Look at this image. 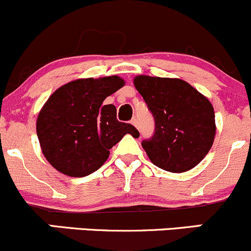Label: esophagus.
Returning <instances> with one entry per match:
<instances>
[{
	"mask_svg": "<svg viewBox=\"0 0 251 251\" xmlns=\"http://www.w3.org/2000/svg\"><path fill=\"white\" fill-rule=\"evenodd\" d=\"M131 124H132L134 127H138V123H137V119H132V120H131Z\"/></svg>",
	"mask_w": 251,
	"mask_h": 251,
	"instance_id": "esophagus-1",
	"label": "esophagus"
}]
</instances>
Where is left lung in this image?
I'll return each instance as SVG.
<instances>
[{
    "label": "left lung",
    "instance_id": "1",
    "mask_svg": "<svg viewBox=\"0 0 251 251\" xmlns=\"http://www.w3.org/2000/svg\"><path fill=\"white\" fill-rule=\"evenodd\" d=\"M133 83L155 120L152 137L142 142L150 161L173 173L199 165L216 130L209 100L181 79L138 75Z\"/></svg>",
    "mask_w": 251,
    "mask_h": 251
}]
</instances>
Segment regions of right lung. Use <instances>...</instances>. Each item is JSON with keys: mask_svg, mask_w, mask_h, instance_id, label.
Segmentation results:
<instances>
[{"mask_svg": "<svg viewBox=\"0 0 251 251\" xmlns=\"http://www.w3.org/2000/svg\"><path fill=\"white\" fill-rule=\"evenodd\" d=\"M124 84L118 75L77 79L49 97L37 118V136L55 170L78 178L89 176L126 133L139 137L134 126L118 120L115 105L103 104Z\"/></svg>", "mask_w": 251, "mask_h": 251, "instance_id": "add662e5", "label": "right lung"}]
</instances>
